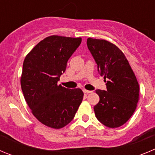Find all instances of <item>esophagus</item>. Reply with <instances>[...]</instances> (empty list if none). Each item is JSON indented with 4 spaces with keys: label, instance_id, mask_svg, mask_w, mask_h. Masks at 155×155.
<instances>
[{
    "label": "esophagus",
    "instance_id": "34e87169",
    "mask_svg": "<svg viewBox=\"0 0 155 155\" xmlns=\"http://www.w3.org/2000/svg\"><path fill=\"white\" fill-rule=\"evenodd\" d=\"M83 91H84V92L85 93V94H89V93L92 92V91H89V90H86V89L83 90Z\"/></svg>",
    "mask_w": 155,
    "mask_h": 155
}]
</instances>
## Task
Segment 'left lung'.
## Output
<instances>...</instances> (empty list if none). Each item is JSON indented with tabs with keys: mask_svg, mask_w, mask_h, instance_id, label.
<instances>
[{
	"mask_svg": "<svg viewBox=\"0 0 155 155\" xmlns=\"http://www.w3.org/2000/svg\"><path fill=\"white\" fill-rule=\"evenodd\" d=\"M87 46L106 82V91L96 90L99 102L94 106L99 122L109 128L124 125L136 110L140 87L124 53L105 39L88 38Z\"/></svg>",
	"mask_w": 155,
	"mask_h": 155,
	"instance_id": "8db88e82",
	"label": "left lung"
}]
</instances>
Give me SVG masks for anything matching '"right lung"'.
<instances>
[{"instance_id":"right-lung-1","label":"right lung","mask_w":155,"mask_h":155,"mask_svg":"<svg viewBox=\"0 0 155 155\" xmlns=\"http://www.w3.org/2000/svg\"><path fill=\"white\" fill-rule=\"evenodd\" d=\"M81 42V37L50 35L24 60L21 87L25 99L35 118L51 128L61 129L71 123L83 99L81 89L57 84Z\"/></svg>"}]
</instances>
